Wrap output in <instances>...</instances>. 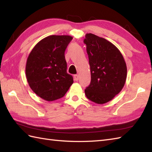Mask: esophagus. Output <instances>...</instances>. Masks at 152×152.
I'll return each instance as SVG.
<instances>
[{
  "instance_id": "esophagus-1",
  "label": "esophagus",
  "mask_w": 152,
  "mask_h": 152,
  "mask_svg": "<svg viewBox=\"0 0 152 152\" xmlns=\"http://www.w3.org/2000/svg\"><path fill=\"white\" fill-rule=\"evenodd\" d=\"M74 80H76V81H78V79H79V76L78 74H75V75L74 76Z\"/></svg>"
}]
</instances>
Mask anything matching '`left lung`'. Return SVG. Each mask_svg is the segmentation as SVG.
Returning <instances> with one entry per match:
<instances>
[{
	"mask_svg": "<svg viewBox=\"0 0 152 152\" xmlns=\"http://www.w3.org/2000/svg\"><path fill=\"white\" fill-rule=\"evenodd\" d=\"M83 42L91 70V83L85 94L90 101L104 104L124 88L127 78L125 61L117 47L105 38L88 33Z\"/></svg>",
	"mask_w": 152,
	"mask_h": 152,
	"instance_id": "8db88e82",
	"label": "left lung"
}]
</instances>
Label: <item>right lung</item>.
Listing matches in <instances>:
<instances>
[{"label": "right lung", "mask_w": 152, "mask_h": 152, "mask_svg": "<svg viewBox=\"0 0 152 152\" xmlns=\"http://www.w3.org/2000/svg\"><path fill=\"white\" fill-rule=\"evenodd\" d=\"M72 37L51 35L41 40L31 51L25 73L34 93L47 101L62 98L74 82L66 72L64 51Z\"/></svg>", "instance_id": "add662e5"}]
</instances>
